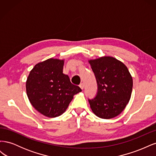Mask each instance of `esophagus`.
Returning a JSON list of instances; mask_svg holds the SVG:
<instances>
[{
	"instance_id": "obj_1",
	"label": "esophagus",
	"mask_w": 156,
	"mask_h": 156,
	"mask_svg": "<svg viewBox=\"0 0 156 156\" xmlns=\"http://www.w3.org/2000/svg\"><path fill=\"white\" fill-rule=\"evenodd\" d=\"M79 87H80V88H81L82 90H83V89H84V84H83V83H81V84H80Z\"/></svg>"
}]
</instances>
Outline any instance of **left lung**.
<instances>
[{
	"label": "left lung",
	"mask_w": 156,
	"mask_h": 156,
	"mask_svg": "<svg viewBox=\"0 0 156 156\" xmlns=\"http://www.w3.org/2000/svg\"><path fill=\"white\" fill-rule=\"evenodd\" d=\"M89 63L98 84L96 96L88 99L92 111L101 119H112L123 111L130 100L131 75L123 63L111 56L91 60Z\"/></svg>",
	"instance_id": "obj_1"
}]
</instances>
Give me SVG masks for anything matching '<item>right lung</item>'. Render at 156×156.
<instances>
[{"label": "right lung", "instance_id": "obj_1", "mask_svg": "<svg viewBox=\"0 0 156 156\" xmlns=\"http://www.w3.org/2000/svg\"><path fill=\"white\" fill-rule=\"evenodd\" d=\"M64 60L49 58L35 65L26 83L29 100L36 109L53 118L66 110L73 96L82 91L63 73Z\"/></svg>", "mask_w": 156, "mask_h": 156}]
</instances>
